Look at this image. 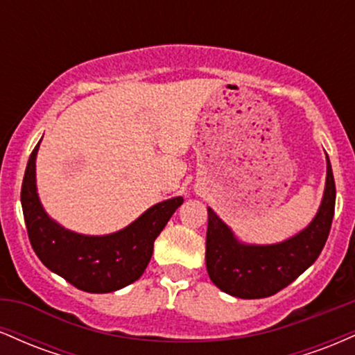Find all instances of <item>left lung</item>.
<instances>
[{
    "label": "left lung",
    "mask_w": 355,
    "mask_h": 355,
    "mask_svg": "<svg viewBox=\"0 0 355 355\" xmlns=\"http://www.w3.org/2000/svg\"><path fill=\"white\" fill-rule=\"evenodd\" d=\"M336 209V182L327 157V180L320 209L307 229L275 245H243L209 209L207 270L220 291L239 299H263L292 284L320 255Z\"/></svg>",
    "instance_id": "1"
}]
</instances>
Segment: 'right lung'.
<instances>
[{
  "label": "right lung",
  "instance_id": "add662e5",
  "mask_svg": "<svg viewBox=\"0 0 355 355\" xmlns=\"http://www.w3.org/2000/svg\"><path fill=\"white\" fill-rule=\"evenodd\" d=\"M40 144L30 155L21 185V207L28 237L38 259L51 272L76 288L107 294L135 282L153 254V242L183 203L182 197L157 203L123 230L88 237L58 225L43 210L36 193L35 160Z\"/></svg>",
  "mask_w": 355,
  "mask_h": 355
}]
</instances>
